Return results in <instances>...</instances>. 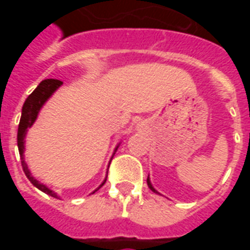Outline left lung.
<instances>
[{"label": "left lung", "instance_id": "left-lung-1", "mask_svg": "<svg viewBox=\"0 0 250 250\" xmlns=\"http://www.w3.org/2000/svg\"><path fill=\"white\" fill-rule=\"evenodd\" d=\"M147 185H148V188H150V190H151V191H154V193L159 194V193H158V191H157V190L154 188V186H152V185H151V181H150V177H147Z\"/></svg>", "mask_w": 250, "mask_h": 250}]
</instances>
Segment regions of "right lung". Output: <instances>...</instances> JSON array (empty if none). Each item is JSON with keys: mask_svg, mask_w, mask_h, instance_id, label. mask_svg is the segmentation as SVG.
<instances>
[{"mask_svg": "<svg viewBox=\"0 0 250 250\" xmlns=\"http://www.w3.org/2000/svg\"><path fill=\"white\" fill-rule=\"evenodd\" d=\"M62 82L60 80H56V79H46V80H42V82L37 85L33 92L30 93L28 99L25 100L24 105H22V111H21V119H20V125H19V132H17V146H19V152H20V157H21V165H22V170H24L25 175H26V178L29 179L30 184L36 186V188L41 190L42 193L48 194V195H51V197H55V198H59V195L57 193H55L53 190L45 186L44 184H40L37 179L32 175L30 173V170L28 168V165L25 162L24 159V151H25V136H26V132H28V128H30L33 123L37 119V116H39V112L42 108V105L46 103V100L51 98L53 93L56 92L57 88L62 87ZM120 145V143H119ZM119 145L115 147L114 154H112V157H111V161H112V158H114L115 152L118 150V147ZM109 161V163H111ZM108 173V171H107ZM105 181H107V177L104 178V181L102 182V185L99 186L96 190L102 188L104 184H105ZM96 190H93L92 194L96 191Z\"/></svg>", "mask_w": 250, "mask_h": 250, "instance_id": "1", "label": "right lung"}]
</instances>
